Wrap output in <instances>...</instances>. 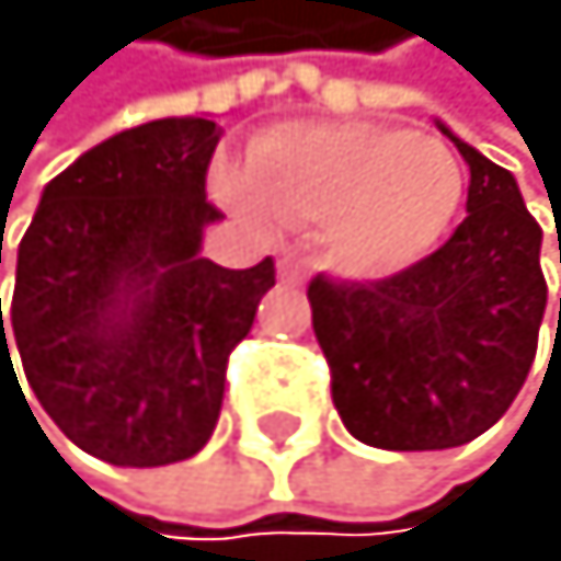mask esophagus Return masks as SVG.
Here are the masks:
<instances>
[{
	"label": "esophagus",
	"mask_w": 561,
	"mask_h": 561,
	"mask_svg": "<svg viewBox=\"0 0 561 561\" xmlns=\"http://www.w3.org/2000/svg\"><path fill=\"white\" fill-rule=\"evenodd\" d=\"M278 275L286 278V283H300V278H305V264L297 261V256H283V261H278Z\"/></svg>",
	"instance_id": "34e87169"
}]
</instances>
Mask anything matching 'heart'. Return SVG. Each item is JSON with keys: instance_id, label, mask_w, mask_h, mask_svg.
I'll list each match as a JSON object with an SVG mask.
<instances>
[{"instance_id": "obj_1", "label": "heart", "mask_w": 561, "mask_h": 561, "mask_svg": "<svg viewBox=\"0 0 561 561\" xmlns=\"http://www.w3.org/2000/svg\"><path fill=\"white\" fill-rule=\"evenodd\" d=\"M216 191L253 224H323L330 264L393 275L434 249L467 194L448 142L367 121L289 124L253 146V168L220 161Z\"/></svg>"}]
</instances>
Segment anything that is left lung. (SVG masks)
I'll return each mask as SVG.
<instances>
[{
    "label": "left lung",
    "mask_w": 561,
    "mask_h": 561,
    "mask_svg": "<svg viewBox=\"0 0 561 561\" xmlns=\"http://www.w3.org/2000/svg\"><path fill=\"white\" fill-rule=\"evenodd\" d=\"M440 131L470 168L467 220L448 242L378 283L316 275L308 286L334 408L370 448L437 451L481 437L537 356L548 305L540 224L507 168Z\"/></svg>",
    "instance_id": "obj_1"
}]
</instances>
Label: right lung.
<instances>
[{"label": "right lung", "instance_id": "obj_1", "mask_svg": "<svg viewBox=\"0 0 561 561\" xmlns=\"http://www.w3.org/2000/svg\"><path fill=\"white\" fill-rule=\"evenodd\" d=\"M216 142L208 116H164L72 161L18 245L10 327L0 297V375L18 353L54 426L113 467L205 448L227 356L275 286L272 256L245 272L202 256L205 227L220 220L205 197Z\"/></svg>", "mask_w": 561, "mask_h": 561}]
</instances>
